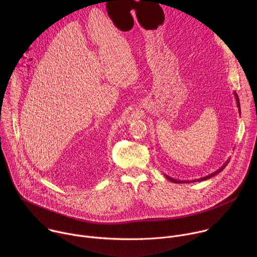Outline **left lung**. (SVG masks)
I'll use <instances>...</instances> for the list:
<instances>
[{
  "instance_id": "1",
  "label": "left lung",
  "mask_w": 257,
  "mask_h": 257,
  "mask_svg": "<svg viewBox=\"0 0 257 257\" xmlns=\"http://www.w3.org/2000/svg\"><path fill=\"white\" fill-rule=\"evenodd\" d=\"M235 95H236V100H237V104H238V107L240 108V102H239V97H238V95H237V93L235 92ZM230 162V160L229 161H227V163L221 168V169H218L216 172H214V173H212V174H210V175H208V176H206V177H203V178H201V179H199V180H194V181H191V182H195V181H202V180H206V179H209V178H211L212 176H214V175H216L217 173H219V172H222L225 168H226V166H227V164ZM170 181H172V182H174V183H184V181H179V180H175V179H173V178H171V177H169V176H166ZM186 182V181H185ZM188 183V182H187Z\"/></svg>"
}]
</instances>
